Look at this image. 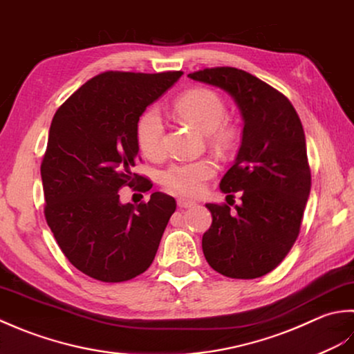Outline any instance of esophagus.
Returning <instances> with one entry per match:
<instances>
[{"label": "esophagus", "instance_id": "34e87169", "mask_svg": "<svg viewBox=\"0 0 354 354\" xmlns=\"http://www.w3.org/2000/svg\"><path fill=\"white\" fill-rule=\"evenodd\" d=\"M177 206L178 207H192V206H196V201H192V200H186V198H177Z\"/></svg>", "mask_w": 354, "mask_h": 354}]
</instances>
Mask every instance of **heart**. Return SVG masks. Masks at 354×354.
<instances>
[{
  "mask_svg": "<svg viewBox=\"0 0 354 354\" xmlns=\"http://www.w3.org/2000/svg\"><path fill=\"white\" fill-rule=\"evenodd\" d=\"M177 116L197 131L209 134L220 148H230L236 139V129L226 122V105L211 90L194 88L186 91L174 102ZM165 124L157 108H148L137 122V145L147 157L156 158L163 153ZM215 174L212 160L172 163L160 174V182L180 196L192 197L203 189L206 180Z\"/></svg>",
  "mask_w": 354,
  "mask_h": 354,
  "instance_id": "b5f03b06",
  "label": "heart"
}]
</instances>
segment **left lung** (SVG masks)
Instances as JSON below:
<instances>
[{
	"label": "left lung",
	"mask_w": 354,
	"mask_h": 354,
	"mask_svg": "<svg viewBox=\"0 0 354 354\" xmlns=\"http://www.w3.org/2000/svg\"><path fill=\"white\" fill-rule=\"evenodd\" d=\"M187 77L226 91L244 122L241 147L220 182L227 198L240 192L241 205L235 212L206 205L212 225L201 240L205 258L229 278L264 277L297 241L312 186L299 116L284 95L248 71L215 67Z\"/></svg>",
	"instance_id": "left-lung-1"
}]
</instances>
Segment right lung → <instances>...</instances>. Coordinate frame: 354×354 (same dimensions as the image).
I'll return each instance as SVG.
<instances>
[{
    "label": "right lung",
    "instance_id": "1",
    "mask_svg": "<svg viewBox=\"0 0 354 354\" xmlns=\"http://www.w3.org/2000/svg\"><path fill=\"white\" fill-rule=\"evenodd\" d=\"M182 71H105L85 82L55 113L41 163L46 220L68 261L104 283H122L154 261L176 200L120 203L124 186L149 191L133 172L137 122Z\"/></svg>",
    "mask_w": 354,
    "mask_h": 354
}]
</instances>
